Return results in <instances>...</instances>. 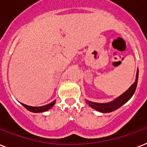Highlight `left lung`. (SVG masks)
<instances>
[{
    "label": "left lung",
    "instance_id": "8db88e82",
    "mask_svg": "<svg viewBox=\"0 0 147 147\" xmlns=\"http://www.w3.org/2000/svg\"><path fill=\"white\" fill-rule=\"evenodd\" d=\"M138 69L137 71V75H136V79L135 82H134V84L127 89L125 93L118 96L115 98L114 100L111 101L109 102H104V103H100V102H91L90 100H86V102L90 106L91 108L94 109L95 110L98 111L100 113H111L113 111L117 109L120 108V107L124 105L125 102H127L131 98L132 96L134 95L135 92L137 85H138Z\"/></svg>",
    "mask_w": 147,
    "mask_h": 147
}]
</instances>
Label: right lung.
I'll use <instances>...</instances> for the list:
<instances>
[{"label": "right lung", "instance_id": "obj_1", "mask_svg": "<svg viewBox=\"0 0 147 147\" xmlns=\"http://www.w3.org/2000/svg\"><path fill=\"white\" fill-rule=\"evenodd\" d=\"M55 102H56V100L53 101V102H51V103H49V104L42 106V107H30V106L24 104V103H21V104H22L25 108L27 109L28 111L32 112V113H43V112H46V111L49 110L50 109H51L53 106H54Z\"/></svg>", "mask_w": 147, "mask_h": 147}]
</instances>
